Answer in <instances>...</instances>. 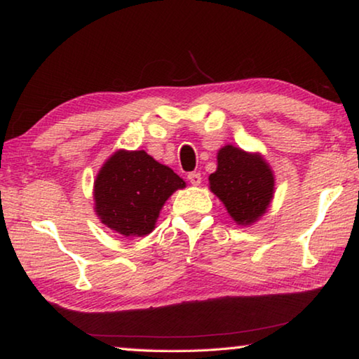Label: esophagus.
<instances>
[{"instance_id":"34e87169","label":"esophagus","mask_w":359,"mask_h":359,"mask_svg":"<svg viewBox=\"0 0 359 359\" xmlns=\"http://www.w3.org/2000/svg\"><path fill=\"white\" fill-rule=\"evenodd\" d=\"M188 180H190L191 185L196 187V185L201 184V174H199V172H190V174H188Z\"/></svg>"}]
</instances>
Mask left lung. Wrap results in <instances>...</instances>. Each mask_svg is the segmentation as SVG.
<instances>
[{
  "instance_id": "8db88e82",
  "label": "left lung",
  "mask_w": 359,
  "mask_h": 359,
  "mask_svg": "<svg viewBox=\"0 0 359 359\" xmlns=\"http://www.w3.org/2000/svg\"><path fill=\"white\" fill-rule=\"evenodd\" d=\"M209 184L231 218L242 226L257 222L274 194V174L263 156L233 145L218 150L217 171L210 174Z\"/></svg>"
}]
</instances>
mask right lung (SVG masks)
Listing matches in <instances>:
<instances>
[{
	"label": "right lung",
	"instance_id": "obj_1",
	"mask_svg": "<svg viewBox=\"0 0 359 359\" xmlns=\"http://www.w3.org/2000/svg\"><path fill=\"white\" fill-rule=\"evenodd\" d=\"M185 182L171 168L144 150H118L109 158L95 180V210L117 233L147 236L171 194Z\"/></svg>",
	"mask_w": 359,
	"mask_h": 359
}]
</instances>
